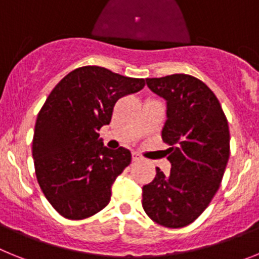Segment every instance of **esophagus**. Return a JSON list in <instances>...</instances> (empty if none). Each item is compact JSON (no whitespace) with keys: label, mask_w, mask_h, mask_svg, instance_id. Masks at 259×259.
I'll use <instances>...</instances> for the list:
<instances>
[{"label":"esophagus","mask_w":259,"mask_h":259,"mask_svg":"<svg viewBox=\"0 0 259 259\" xmlns=\"http://www.w3.org/2000/svg\"><path fill=\"white\" fill-rule=\"evenodd\" d=\"M139 160H142V156L139 154H137V152H134L133 154V161H139Z\"/></svg>","instance_id":"esophagus-1"}]
</instances>
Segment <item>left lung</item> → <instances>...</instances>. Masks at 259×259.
<instances>
[{
    "label": "left lung",
    "instance_id": "1",
    "mask_svg": "<svg viewBox=\"0 0 259 259\" xmlns=\"http://www.w3.org/2000/svg\"><path fill=\"white\" fill-rule=\"evenodd\" d=\"M148 89L167 100L161 132L169 148V175L156 168L142 188L147 217L167 228L193 223L210 204L229 159V127L219 100L201 79L188 74L147 78Z\"/></svg>",
    "mask_w": 259,
    "mask_h": 259
}]
</instances>
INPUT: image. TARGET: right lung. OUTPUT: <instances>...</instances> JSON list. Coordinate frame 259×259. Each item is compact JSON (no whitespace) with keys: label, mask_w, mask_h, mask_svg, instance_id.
I'll list each match as a JSON object with an SVG mask.
<instances>
[{"label":"right lung","mask_w":259,"mask_h":259,"mask_svg":"<svg viewBox=\"0 0 259 259\" xmlns=\"http://www.w3.org/2000/svg\"><path fill=\"white\" fill-rule=\"evenodd\" d=\"M145 87L102 66H82L64 76L40 109L32 139L41 192L61 217L80 220L111 201V186L132 161L129 150H109L99 130L111 122L118 99Z\"/></svg>","instance_id":"1"}]
</instances>
